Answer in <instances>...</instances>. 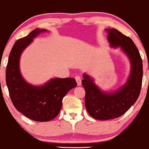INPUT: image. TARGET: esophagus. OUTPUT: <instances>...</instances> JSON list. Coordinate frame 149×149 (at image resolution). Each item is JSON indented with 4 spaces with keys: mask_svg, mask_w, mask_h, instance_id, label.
Masks as SVG:
<instances>
[{
    "mask_svg": "<svg viewBox=\"0 0 149 149\" xmlns=\"http://www.w3.org/2000/svg\"><path fill=\"white\" fill-rule=\"evenodd\" d=\"M75 79H76L77 85H78L79 86V85H81V79L80 78V77H79V76L76 77H75Z\"/></svg>",
    "mask_w": 149,
    "mask_h": 149,
    "instance_id": "34e87169",
    "label": "esophagus"
}]
</instances>
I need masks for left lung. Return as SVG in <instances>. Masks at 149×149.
Listing matches in <instances>:
<instances>
[{
    "label": "left lung",
    "mask_w": 149,
    "mask_h": 149,
    "mask_svg": "<svg viewBox=\"0 0 149 149\" xmlns=\"http://www.w3.org/2000/svg\"><path fill=\"white\" fill-rule=\"evenodd\" d=\"M108 41L112 48L120 47L130 60V76L124 85L114 91H102L94 79L83 74L82 85L85 91V104L87 113L97 120H109L121 117L136 102L142 87L143 69L139 51L131 38L115 28H108Z\"/></svg>",
    "instance_id": "8db88e82"
}]
</instances>
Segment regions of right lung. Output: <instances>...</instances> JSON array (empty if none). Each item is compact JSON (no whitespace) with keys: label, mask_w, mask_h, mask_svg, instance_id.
I'll return each mask as SVG.
<instances>
[{"label":"right lung","mask_w":149,"mask_h":149,"mask_svg":"<svg viewBox=\"0 0 149 149\" xmlns=\"http://www.w3.org/2000/svg\"><path fill=\"white\" fill-rule=\"evenodd\" d=\"M47 30L36 28L15 42L6 69V83L14 107L26 117L36 121H48L60 113L62 100L77 86L74 78H54L37 86L28 83L20 72L19 60L24 50L33 39Z\"/></svg>","instance_id":"right-lung-1"}]
</instances>
